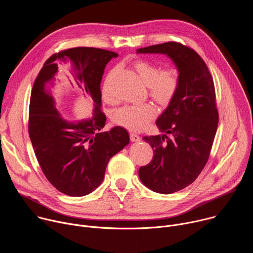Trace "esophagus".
Instances as JSON below:
<instances>
[{"instance_id": "esophagus-1", "label": "esophagus", "mask_w": 253, "mask_h": 253, "mask_svg": "<svg viewBox=\"0 0 253 253\" xmlns=\"http://www.w3.org/2000/svg\"><path fill=\"white\" fill-rule=\"evenodd\" d=\"M130 139L132 142H139L141 140L140 136H138L137 134L135 133H130Z\"/></svg>"}]
</instances>
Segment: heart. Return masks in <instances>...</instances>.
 <instances>
[{"label": "heart", "mask_w": 253, "mask_h": 253, "mask_svg": "<svg viewBox=\"0 0 253 253\" xmlns=\"http://www.w3.org/2000/svg\"><path fill=\"white\" fill-rule=\"evenodd\" d=\"M135 70L141 81L149 89L150 97L160 106H168L174 99L179 89V74L176 70H165L158 65L146 61H139L135 64ZM103 99L113 104L115 98L112 96L108 79L104 83ZM156 115L155 108L148 103L139 105H128L117 109L113 114L116 124L132 131H139L145 127Z\"/></svg>", "instance_id": "obj_1"}]
</instances>
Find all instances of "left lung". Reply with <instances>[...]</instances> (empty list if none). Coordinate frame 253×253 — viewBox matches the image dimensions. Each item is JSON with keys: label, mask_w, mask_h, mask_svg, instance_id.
<instances>
[{"label": "left lung", "mask_w": 253, "mask_h": 253, "mask_svg": "<svg viewBox=\"0 0 253 253\" xmlns=\"http://www.w3.org/2000/svg\"><path fill=\"white\" fill-rule=\"evenodd\" d=\"M137 54L166 55L179 74V89L159 115L162 135L144 136L153 149L152 161L139 169L142 183L161 194L191 184L204 168L218 126V112L210 72L192 49L168 42L137 49Z\"/></svg>", "instance_id": "8db88e82"}]
</instances>
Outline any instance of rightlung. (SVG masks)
Returning a JSON list of instances; mask_svg holds the SVG:
<instances>
[{
    "mask_svg": "<svg viewBox=\"0 0 253 253\" xmlns=\"http://www.w3.org/2000/svg\"><path fill=\"white\" fill-rule=\"evenodd\" d=\"M118 54L96 48L69 49L49 58L33 86L29 135L37 160L50 181L62 193L81 197L103 181L108 162L130 142L120 126L100 132L106 124L101 112L100 85L106 65ZM71 64L72 75L84 97L93 103L92 117L77 122L65 120L50 93L57 64Z\"/></svg>",
    "mask_w": 253,
    "mask_h": 253,
    "instance_id": "1",
    "label": "right lung"
}]
</instances>
